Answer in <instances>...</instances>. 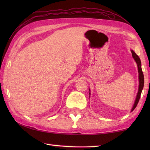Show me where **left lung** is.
Here are the masks:
<instances>
[{
	"mask_svg": "<svg viewBox=\"0 0 150 150\" xmlns=\"http://www.w3.org/2000/svg\"><path fill=\"white\" fill-rule=\"evenodd\" d=\"M132 56L133 57V59H135L136 61L137 64V66H138V71H139V91H138V93H137V96L136 100L135 102V104L133 105V108L132 110V111L135 110V108H136L137 105L140 98H141V95L142 93L143 87H144V75H143V73L142 71V68H141V60H140V58L139 56L137 55V54L133 52V50H132Z\"/></svg>",
	"mask_w": 150,
	"mask_h": 150,
	"instance_id": "1",
	"label": "left lung"
}]
</instances>
